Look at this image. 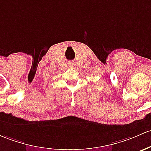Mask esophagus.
<instances>
[{"label":"esophagus","instance_id":"1","mask_svg":"<svg viewBox=\"0 0 151 151\" xmlns=\"http://www.w3.org/2000/svg\"><path fill=\"white\" fill-rule=\"evenodd\" d=\"M68 65H69V67L73 68L74 67V63L73 62H70L68 63Z\"/></svg>","mask_w":151,"mask_h":151}]
</instances>
